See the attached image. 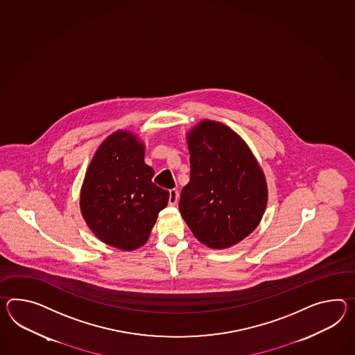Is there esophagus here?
Instances as JSON below:
<instances>
[{
	"instance_id": "obj_1",
	"label": "esophagus",
	"mask_w": 355,
	"mask_h": 355,
	"mask_svg": "<svg viewBox=\"0 0 355 355\" xmlns=\"http://www.w3.org/2000/svg\"><path fill=\"white\" fill-rule=\"evenodd\" d=\"M178 198H180V193L177 190L169 191V205H175L178 202Z\"/></svg>"
}]
</instances>
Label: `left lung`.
Returning <instances> with one entry per match:
<instances>
[{
	"instance_id": "8db88e82",
	"label": "left lung",
	"mask_w": 355,
	"mask_h": 355,
	"mask_svg": "<svg viewBox=\"0 0 355 355\" xmlns=\"http://www.w3.org/2000/svg\"><path fill=\"white\" fill-rule=\"evenodd\" d=\"M191 180L180 211L193 236L210 249L234 246L259 225L268 202L263 169L230 127L201 121L189 130Z\"/></svg>"
}]
</instances>
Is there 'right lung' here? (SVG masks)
Listing matches in <instances>:
<instances>
[{"instance_id":"obj_1","label":"right lung","mask_w":355,"mask_h":355,"mask_svg":"<svg viewBox=\"0 0 355 355\" xmlns=\"http://www.w3.org/2000/svg\"><path fill=\"white\" fill-rule=\"evenodd\" d=\"M145 145L130 130H116L96 150L80 189L83 219L98 240L123 251L146 243L169 192L151 181Z\"/></svg>"}]
</instances>
